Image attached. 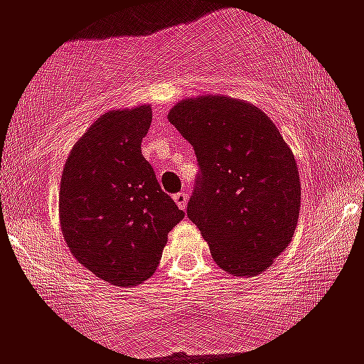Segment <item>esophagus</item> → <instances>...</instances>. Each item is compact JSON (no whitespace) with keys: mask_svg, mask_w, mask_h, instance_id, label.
<instances>
[{"mask_svg":"<svg viewBox=\"0 0 364 364\" xmlns=\"http://www.w3.org/2000/svg\"><path fill=\"white\" fill-rule=\"evenodd\" d=\"M173 200H175V204L178 205V209L183 210L187 208V203H189V194H187L186 191L178 192V194L173 196Z\"/></svg>","mask_w":364,"mask_h":364,"instance_id":"1","label":"esophagus"}]
</instances>
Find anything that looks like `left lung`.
<instances>
[{
	"label": "left lung",
	"mask_w": 364,
	"mask_h": 364,
	"mask_svg": "<svg viewBox=\"0 0 364 364\" xmlns=\"http://www.w3.org/2000/svg\"><path fill=\"white\" fill-rule=\"evenodd\" d=\"M167 118L194 146L200 165L187 216L213 259L235 277L263 273L297 228L300 177L294 151L259 107L236 97H186Z\"/></svg>",
	"instance_id": "1"
}]
</instances>
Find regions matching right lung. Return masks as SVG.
<instances>
[{"mask_svg":"<svg viewBox=\"0 0 364 364\" xmlns=\"http://www.w3.org/2000/svg\"><path fill=\"white\" fill-rule=\"evenodd\" d=\"M151 106L101 114L74 143L58 191L60 231L73 257L116 287L154 275L183 210L161 192L141 154Z\"/></svg>","mask_w":364,"mask_h":364,"instance_id":"add662e5","label":"right lung"}]
</instances>
